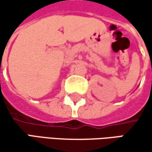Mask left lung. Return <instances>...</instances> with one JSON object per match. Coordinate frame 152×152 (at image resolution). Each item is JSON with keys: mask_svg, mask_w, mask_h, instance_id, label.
Returning <instances> with one entry per match:
<instances>
[{"mask_svg": "<svg viewBox=\"0 0 152 152\" xmlns=\"http://www.w3.org/2000/svg\"><path fill=\"white\" fill-rule=\"evenodd\" d=\"M151 65H152V64H151Z\"/></svg>", "mask_w": 152, "mask_h": 152, "instance_id": "1", "label": "left lung"}]
</instances>
